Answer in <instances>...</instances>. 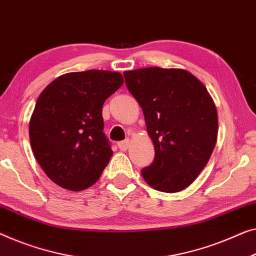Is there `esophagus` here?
<instances>
[{
  "instance_id": "obj_1",
  "label": "esophagus",
  "mask_w": 256,
  "mask_h": 256,
  "mask_svg": "<svg viewBox=\"0 0 256 256\" xmlns=\"http://www.w3.org/2000/svg\"><path fill=\"white\" fill-rule=\"evenodd\" d=\"M129 144H130V140L127 138V140H122V142H120V143H118V146H119V149L121 151H126L129 148Z\"/></svg>"
}]
</instances>
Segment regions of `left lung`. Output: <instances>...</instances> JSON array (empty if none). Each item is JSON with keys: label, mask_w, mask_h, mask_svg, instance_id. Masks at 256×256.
<instances>
[{"label": "left lung", "mask_w": 256, "mask_h": 256, "mask_svg": "<svg viewBox=\"0 0 256 256\" xmlns=\"http://www.w3.org/2000/svg\"><path fill=\"white\" fill-rule=\"evenodd\" d=\"M154 146L143 179L156 190L178 192L194 182L217 142L218 116L201 80L184 69L149 66L124 72Z\"/></svg>", "instance_id": "left-lung-1"}]
</instances>
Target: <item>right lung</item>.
I'll use <instances>...</instances> for the list:
<instances>
[{"mask_svg":"<svg viewBox=\"0 0 256 256\" xmlns=\"http://www.w3.org/2000/svg\"><path fill=\"white\" fill-rule=\"evenodd\" d=\"M124 84L120 72L86 70L58 76L44 88L28 124L33 154L58 186L80 192L100 178L113 151L102 105Z\"/></svg>","mask_w":256,"mask_h":256,"instance_id":"obj_1","label":"right lung"}]
</instances>
